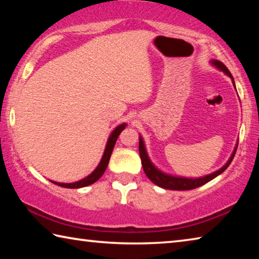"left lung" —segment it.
Listing matches in <instances>:
<instances>
[{"instance_id": "8db88e82", "label": "left lung", "mask_w": 259, "mask_h": 259, "mask_svg": "<svg viewBox=\"0 0 259 259\" xmlns=\"http://www.w3.org/2000/svg\"><path fill=\"white\" fill-rule=\"evenodd\" d=\"M211 65H213L214 67L219 71L224 72L227 76H230L232 78V82L234 84V80L233 76H232L231 72L227 69V67L225 66L222 61L219 60H210ZM235 87V84H234ZM236 148H238V144L235 145V148L233 153H232L231 157L229 159V161L222 166L219 170H216V171L212 174H209L207 176L203 177H199V178H186V177H178V176H172V175L165 174L163 171H161L160 169H157L156 166L152 163V161L150 157H148L145 144H144V140L142 136H139V155H140V160H142V164H143V169L145 171L146 176L148 177V179L152 183H154L155 185L160 186L162 188H165V190H174V191H187V190H193V188L200 187L204 185L205 183H208L211 181V179L216 178L218 175H221L222 172H224L225 170L227 169V166L231 164L232 160L235 155Z\"/></svg>"}]
</instances>
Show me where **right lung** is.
Returning <instances> with one entry per match:
<instances>
[{
  "mask_svg": "<svg viewBox=\"0 0 259 259\" xmlns=\"http://www.w3.org/2000/svg\"><path fill=\"white\" fill-rule=\"evenodd\" d=\"M125 126H126V123H122L120 125H117L116 128L112 131V134L109 135V137H108L106 147H105L104 154L102 156V160H100L99 164L97 165V168H96L94 171L89 175V176H87L85 178H83V179H81V181L75 182V183H57V182H52V181H50V182L56 184V185L61 186V187H66V188H81V187L89 186V185H91V184L97 182L98 179L104 175L105 170H106L109 159H111L114 145H115V143H116V139H117V137H119V135L122 133V130L125 128Z\"/></svg>",
  "mask_w": 259,
  "mask_h": 259,
  "instance_id": "right-lung-1",
  "label": "right lung"
}]
</instances>
